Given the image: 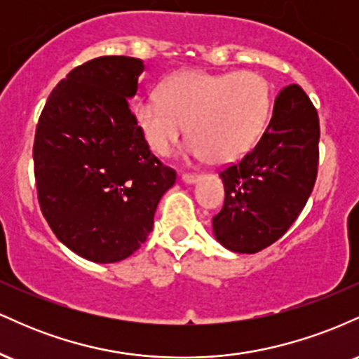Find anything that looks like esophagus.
I'll return each mask as SVG.
<instances>
[{
    "mask_svg": "<svg viewBox=\"0 0 359 359\" xmlns=\"http://www.w3.org/2000/svg\"><path fill=\"white\" fill-rule=\"evenodd\" d=\"M201 179V175L197 174H182V182L185 184H196Z\"/></svg>",
    "mask_w": 359,
    "mask_h": 359,
    "instance_id": "esophagus-1",
    "label": "esophagus"
}]
</instances>
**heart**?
Segmentation results:
<instances>
[{
	"instance_id": "heart-1",
	"label": "heart",
	"mask_w": 359,
	"mask_h": 359,
	"mask_svg": "<svg viewBox=\"0 0 359 359\" xmlns=\"http://www.w3.org/2000/svg\"><path fill=\"white\" fill-rule=\"evenodd\" d=\"M271 104L270 88L257 72L211 74L185 71L170 77L160 93L135 106V119L147 145L165 156L182 138L189 154L224 163L240 158L257 142Z\"/></svg>"
}]
</instances>
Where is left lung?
I'll list each match as a JSON object with an SVG mask.
<instances>
[{"label":"left lung","instance_id":"left-lung-1","mask_svg":"<svg viewBox=\"0 0 359 359\" xmlns=\"http://www.w3.org/2000/svg\"><path fill=\"white\" fill-rule=\"evenodd\" d=\"M319 137V116L304 89L283 88L253 150L219 174L224 205L212 231L224 248L253 255L287 233L314 189Z\"/></svg>","mask_w":359,"mask_h":359}]
</instances>
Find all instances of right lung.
<instances>
[{
    "mask_svg": "<svg viewBox=\"0 0 359 359\" xmlns=\"http://www.w3.org/2000/svg\"><path fill=\"white\" fill-rule=\"evenodd\" d=\"M143 71L135 57L86 62L53 88L36 125L40 209L59 241L94 263L121 262L147 241L177 179L130 109Z\"/></svg>",
    "mask_w": 359,
    "mask_h": 359,
    "instance_id": "right-lung-1",
    "label": "right lung"
}]
</instances>
